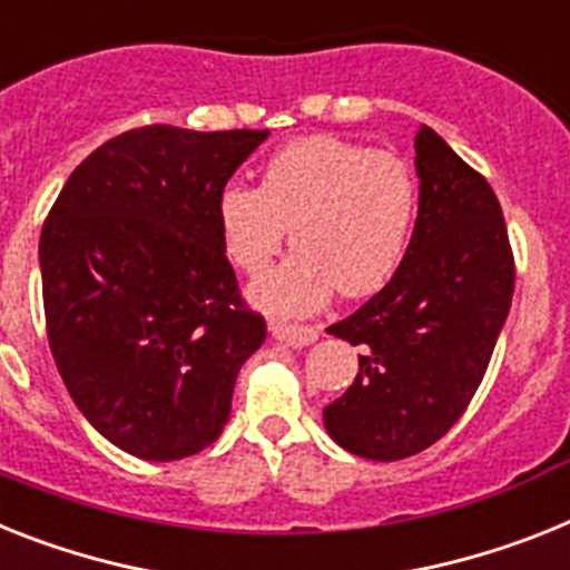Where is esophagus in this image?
Returning a JSON list of instances; mask_svg holds the SVG:
<instances>
[{"label":"esophagus","instance_id":"1","mask_svg":"<svg viewBox=\"0 0 570 570\" xmlns=\"http://www.w3.org/2000/svg\"><path fill=\"white\" fill-rule=\"evenodd\" d=\"M272 338L284 344H293V347H304V344H313L318 338V330L309 327V324H289V322H269Z\"/></svg>","mask_w":570,"mask_h":570}]
</instances>
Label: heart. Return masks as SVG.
<instances>
[{
  "mask_svg": "<svg viewBox=\"0 0 570 570\" xmlns=\"http://www.w3.org/2000/svg\"><path fill=\"white\" fill-rule=\"evenodd\" d=\"M417 176L403 156L336 136L301 138L266 161L257 188L226 185L217 196L223 252L243 275H261L284 248L295 252L252 286L272 313H309L338 293L365 298L389 284L417 223Z\"/></svg>",
  "mask_w": 570,
  "mask_h": 570,
  "instance_id": "heart-1",
  "label": "heart"
}]
</instances>
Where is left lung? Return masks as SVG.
I'll list each match as a JSON object with an SVG mask.
<instances>
[{"instance_id":"obj_1","label":"left lung","mask_w":570,"mask_h":570,"mask_svg":"<svg viewBox=\"0 0 570 570\" xmlns=\"http://www.w3.org/2000/svg\"><path fill=\"white\" fill-rule=\"evenodd\" d=\"M420 212L400 269L327 333L356 344L358 374L324 409L338 446L400 461L438 443L484 380L515 289L490 181L434 130L417 138Z\"/></svg>"}]
</instances>
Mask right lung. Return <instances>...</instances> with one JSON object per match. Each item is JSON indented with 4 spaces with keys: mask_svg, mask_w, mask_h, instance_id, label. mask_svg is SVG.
Wrapping results in <instances>:
<instances>
[{
    "mask_svg": "<svg viewBox=\"0 0 570 570\" xmlns=\"http://www.w3.org/2000/svg\"><path fill=\"white\" fill-rule=\"evenodd\" d=\"M269 130L150 124L86 156L40 237L51 356L109 443L145 461L212 446L266 338L217 232V196Z\"/></svg>",
    "mask_w": 570,
    "mask_h": 570,
    "instance_id": "obj_1",
    "label": "right lung"
}]
</instances>
